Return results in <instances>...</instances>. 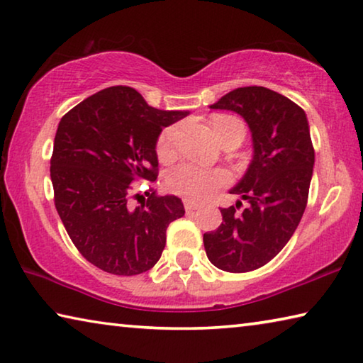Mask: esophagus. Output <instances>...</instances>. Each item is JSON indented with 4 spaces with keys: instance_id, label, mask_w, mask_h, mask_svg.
<instances>
[{
    "instance_id": "obj_1",
    "label": "esophagus",
    "mask_w": 363,
    "mask_h": 363,
    "mask_svg": "<svg viewBox=\"0 0 363 363\" xmlns=\"http://www.w3.org/2000/svg\"><path fill=\"white\" fill-rule=\"evenodd\" d=\"M184 206H186V211H194V210H199V208H201V205L195 203V201H190V200L184 201Z\"/></svg>"
}]
</instances>
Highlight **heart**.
Wrapping results in <instances>:
<instances>
[{"label":"heart","instance_id":"b5f03b06","mask_svg":"<svg viewBox=\"0 0 363 363\" xmlns=\"http://www.w3.org/2000/svg\"><path fill=\"white\" fill-rule=\"evenodd\" d=\"M211 126L219 140L233 133L240 134L243 139L245 125L235 116L214 115L211 118ZM176 133L177 128L169 126L160 134L157 143V153L160 158L167 160L173 155ZM227 181H229V174L223 169H205L190 163L177 164L167 176L168 187L189 200H205L218 187L224 186Z\"/></svg>","mask_w":363,"mask_h":363}]
</instances>
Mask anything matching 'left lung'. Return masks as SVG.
<instances>
[{
  "instance_id": "obj_1",
  "label": "left lung",
  "mask_w": 363,
  "mask_h": 363,
  "mask_svg": "<svg viewBox=\"0 0 363 363\" xmlns=\"http://www.w3.org/2000/svg\"><path fill=\"white\" fill-rule=\"evenodd\" d=\"M210 108L230 110L247 121L253 157L229 192L248 201L242 213L223 208V224L206 232L208 259L225 272H250L277 256L303 218L314 171L306 112L262 86L230 91Z\"/></svg>"
}]
</instances>
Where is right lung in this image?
Listing matches in <instances>:
<instances>
[{
	"instance_id": "1",
	"label": "right lung",
	"mask_w": 363,
	"mask_h": 363,
	"mask_svg": "<svg viewBox=\"0 0 363 363\" xmlns=\"http://www.w3.org/2000/svg\"><path fill=\"white\" fill-rule=\"evenodd\" d=\"M189 110L150 107L130 86H112L65 113L51 158L54 203L72 242L96 267L115 275L147 272L162 257L167 227L184 216L179 196L130 208L133 184L157 177L163 128Z\"/></svg>"
}]
</instances>
